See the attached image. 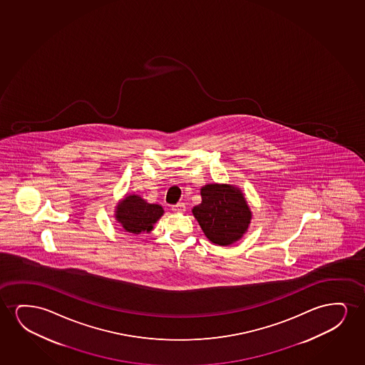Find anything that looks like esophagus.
<instances>
[{
    "mask_svg": "<svg viewBox=\"0 0 365 365\" xmlns=\"http://www.w3.org/2000/svg\"><path fill=\"white\" fill-rule=\"evenodd\" d=\"M172 210H173V212H177V213H182V212H185V203H177V205H172Z\"/></svg>",
    "mask_w": 365,
    "mask_h": 365,
    "instance_id": "34e87169",
    "label": "esophagus"
}]
</instances>
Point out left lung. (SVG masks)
<instances>
[{"instance_id": "left-lung-1", "label": "left lung", "mask_w": 365, "mask_h": 365, "mask_svg": "<svg viewBox=\"0 0 365 365\" xmlns=\"http://www.w3.org/2000/svg\"><path fill=\"white\" fill-rule=\"evenodd\" d=\"M202 203L193 207L205 237L215 245H230L245 235L252 212L240 188L230 185H205L200 190Z\"/></svg>"}]
</instances>
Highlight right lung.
Returning <instances> with one entry per match:
<instances>
[{
	"label": "right lung",
	"instance_id": "right-lung-1",
	"mask_svg": "<svg viewBox=\"0 0 365 365\" xmlns=\"http://www.w3.org/2000/svg\"><path fill=\"white\" fill-rule=\"evenodd\" d=\"M163 213L160 205H150L137 195H127L115 207V220L125 232L132 235L150 232Z\"/></svg>",
	"mask_w": 365,
	"mask_h": 365
}]
</instances>
